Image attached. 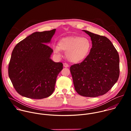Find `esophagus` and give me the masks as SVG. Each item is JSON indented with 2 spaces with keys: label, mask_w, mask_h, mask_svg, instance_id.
<instances>
[{
  "label": "esophagus",
  "mask_w": 131,
  "mask_h": 131,
  "mask_svg": "<svg viewBox=\"0 0 131 131\" xmlns=\"http://www.w3.org/2000/svg\"><path fill=\"white\" fill-rule=\"evenodd\" d=\"M63 66H64V67H68L69 66V65L68 64H67V63H64L63 64Z\"/></svg>",
  "instance_id": "1"
}]
</instances>
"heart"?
<instances>
[{
    "mask_svg": "<svg viewBox=\"0 0 131 131\" xmlns=\"http://www.w3.org/2000/svg\"><path fill=\"white\" fill-rule=\"evenodd\" d=\"M91 48V42L86 37L69 36L62 38L59 45L53 46V50L59 55L61 51L66 52V58L69 62L78 63L88 58Z\"/></svg>",
    "mask_w": 131,
    "mask_h": 131,
    "instance_id": "b5f03b06",
    "label": "heart"
}]
</instances>
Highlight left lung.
I'll return each instance as SVG.
<instances>
[{
  "label": "left lung",
  "mask_w": 131,
  "mask_h": 131,
  "mask_svg": "<svg viewBox=\"0 0 131 131\" xmlns=\"http://www.w3.org/2000/svg\"><path fill=\"white\" fill-rule=\"evenodd\" d=\"M91 37L92 48L88 58L70 68L74 89L78 94L95 97L108 92L120 73L119 54L107 37L82 30Z\"/></svg>",
  "instance_id": "left-lung-1"
}]
</instances>
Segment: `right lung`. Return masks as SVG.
<instances>
[{
    "instance_id": "obj_1",
    "label": "right lung",
    "mask_w": 131,
    "mask_h": 131,
    "mask_svg": "<svg viewBox=\"0 0 131 131\" xmlns=\"http://www.w3.org/2000/svg\"><path fill=\"white\" fill-rule=\"evenodd\" d=\"M55 30L34 32L13 49L8 74L14 89L21 95L42 99L54 92L57 76L63 66L62 63L51 59L53 50L47 45L51 42Z\"/></svg>"
}]
</instances>
